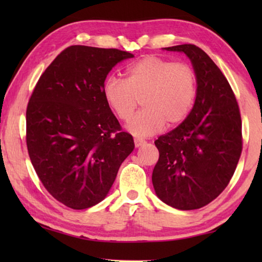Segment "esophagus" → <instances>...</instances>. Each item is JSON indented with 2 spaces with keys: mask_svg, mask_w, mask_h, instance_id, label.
Masks as SVG:
<instances>
[{
  "mask_svg": "<svg viewBox=\"0 0 262 262\" xmlns=\"http://www.w3.org/2000/svg\"><path fill=\"white\" fill-rule=\"evenodd\" d=\"M134 143H135V147L139 148V147H141V145H143L145 143V141L142 139H134Z\"/></svg>",
  "mask_w": 262,
  "mask_h": 262,
  "instance_id": "esophagus-1",
  "label": "esophagus"
}]
</instances>
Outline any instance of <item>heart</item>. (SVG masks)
<instances>
[{"instance_id": "obj_1", "label": "heart", "mask_w": 262, "mask_h": 262, "mask_svg": "<svg viewBox=\"0 0 262 262\" xmlns=\"http://www.w3.org/2000/svg\"><path fill=\"white\" fill-rule=\"evenodd\" d=\"M198 91L194 69L184 62L145 56L129 66L126 78L110 76L103 94L114 114L127 121L139 105L143 110L130 119L127 128L136 136H150L183 122L192 110Z\"/></svg>"}]
</instances>
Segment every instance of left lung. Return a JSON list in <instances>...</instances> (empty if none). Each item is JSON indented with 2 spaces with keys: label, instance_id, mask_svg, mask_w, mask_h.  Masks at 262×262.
<instances>
[{
  "label": "left lung",
  "instance_id": "obj_1",
  "mask_svg": "<svg viewBox=\"0 0 262 262\" xmlns=\"http://www.w3.org/2000/svg\"><path fill=\"white\" fill-rule=\"evenodd\" d=\"M164 50L188 56L198 91L187 118L155 141L159 158L152 185L166 205L199 209L215 200L234 173L243 148L241 112L228 79L206 52L192 43Z\"/></svg>",
  "mask_w": 262,
  "mask_h": 262
}]
</instances>
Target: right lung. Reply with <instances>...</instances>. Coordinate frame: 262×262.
Instances as JSON below:
<instances>
[{
	"instance_id": "1",
	"label": "right lung",
	"mask_w": 262,
	"mask_h": 262,
	"mask_svg": "<svg viewBox=\"0 0 262 262\" xmlns=\"http://www.w3.org/2000/svg\"><path fill=\"white\" fill-rule=\"evenodd\" d=\"M129 57L115 48L70 46L48 66L29 100L31 163L48 193L72 209L103 201L134 150L103 94L108 73Z\"/></svg>"
}]
</instances>
